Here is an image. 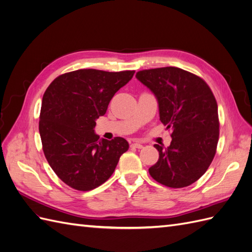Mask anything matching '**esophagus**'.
I'll return each instance as SVG.
<instances>
[{"label":"esophagus","instance_id":"1","mask_svg":"<svg viewBox=\"0 0 252 252\" xmlns=\"http://www.w3.org/2000/svg\"><path fill=\"white\" fill-rule=\"evenodd\" d=\"M130 146H131V147H135V148H138V149L143 148V145H142V144H140V143H138V142H133V143H131Z\"/></svg>","mask_w":252,"mask_h":252}]
</instances>
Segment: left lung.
<instances>
[{
    "instance_id": "8db88e82",
    "label": "left lung",
    "mask_w": 252,
    "mask_h": 252,
    "mask_svg": "<svg viewBox=\"0 0 252 252\" xmlns=\"http://www.w3.org/2000/svg\"><path fill=\"white\" fill-rule=\"evenodd\" d=\"M157 97L159 121L171 129V144H155L158 162L149 173L170 188L191 185L208 169L219 141L218 104L211 89L197 75L178 67H162L136 73Z\"/></svg>"
}]
</instances>
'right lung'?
<instances>
[{"label": "right lung", "mask_w": 252, "mask_h": 252, "mask_svg": "<svg viewBox=\"0 0 252 252\" xmlns=\"http://www.w3.org/2000/svg\"><path fill=\"white\" fill-rule=\"evenodd\" d=\"M134 71L79 69L60 75L42 100L39 130L44 155L65 184L89 191L107 181L128 150L123 138L100 139L95 121Z\"/></svg>", "instance_id": "add662e5"}]
</instances>
